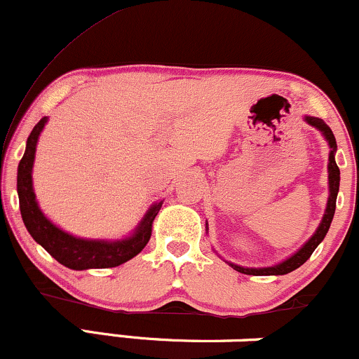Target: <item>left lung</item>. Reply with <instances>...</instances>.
Returning <instances> with one entry per match:
<instances>
[{"mask_svg":"<svg viewBox=\"0 0 359 359\" xmlns=\"http://www.w3.org/2000/svg\"><path fill=\"white\" fill-rule=\"evenodd\" d=\"M306 121L309 123V125L316 126L317 130L323 131L325 140L329 142V147H331V154H329V165H327V168H329V201H327V208H325V214H324L323 221H320L319 228H317L314 236H312L311 240H309L306 245H304L302 248H300L297 253L294 255V257L285 259V262H282L280 265L266 266V269H243V266H238V265H233V263H229V265H231L236 271H240V273L257 275V277H262V275L290 273V271L299 269L300 265H304V263L311 258V255L314 253L317 245L324 240V236L329 231V226H331L332 217H334V211H336L337 191H339V167L336 165V160H334V154H336V148H337L336 138H334V133L331 131V128L325 125L323 119L306 116Z\"/></svg>","mask_w":359,"mask_h":359,"instance_id":"obj_1","label":"left lung"}]
</instances>
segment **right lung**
I'll return each mask as SVG.
<instances>
[{"label": "right lung", "instance_id": "add662e5", "mask_svg": "<svg viewBox=\"0 0 359 359\" xmlns=\"http://www.w3.org/2000/svg\"><path fill=\"white\" fill-rule=\"evenodd\" d=\"M47 118H42L32 130L27 140V150L18 165V179L16 189L20 197V211L25 226L32 238L42 245L57 262L72 270H88V269H113L131 259L147 246L151 236V224L155 216L158 214L162 203L155 204L143 221L140 222L137 233L123 241H96V240H81L71 236L62 229L53 226L40 211L36 204L34 185H32V168H34L35 148L39 142V135L42 133Z\"/></svg>", "mask_w": 359, "mask_h": 359}]
</instances>
